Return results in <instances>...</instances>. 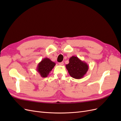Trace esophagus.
Here are the masks:
<instances>
[{
    "label": "esophagus",
    "mask_w": 121,
    "mask_h": 121,
    "mask_svg": "<svg viewBox=\"0 0 121 121\" xmlns=\"http://www.w3.org/2000/svg\"><path fill=\"white\" fill-rule=\"evenodd\" d=\"M59 64L60 65H64V62H60V63H59Z\"/></svg>",
    "instance_id": "1"
}]
</instances>
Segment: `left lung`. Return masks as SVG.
<instances>
[{
	"label": "left lung",
	"mask_w": 121,
	"mask_h": 121,
	"mask_svg": "<svg viewBox=\"0 0 121 121\" xmlns=\"http://www.w3.org/2000/svg\"><path fill=\"white\" fill-rule=\"evenodd\" d=\"M65 67L69 75L76 79L83 78L89 69L88 65L86 62L75 56L69 58V63L65 65Z\"/></svg>",
	"instance_id": "left-lung-1"
}]
</instances>
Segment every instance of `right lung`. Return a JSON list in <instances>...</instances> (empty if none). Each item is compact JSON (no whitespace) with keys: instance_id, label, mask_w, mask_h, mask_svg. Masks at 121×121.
I'll use <instances>...</instances> for the list:
<instances>
[{"instance_id":"add662e5","label":"right lung","mask_w":121,"mask_h":121,"mask_svg":"<svg viewBox=\"0 0 121 121\" xmlns=\"http://www.w3.org/2000/svg\"><path fill=\"white\" fill-rule=\"evenodd\" d=\"M56 65V63L48 58H44L38 64L37 71L43 78L47 77L52 69Z\"/></svg>"}]
</instances>
